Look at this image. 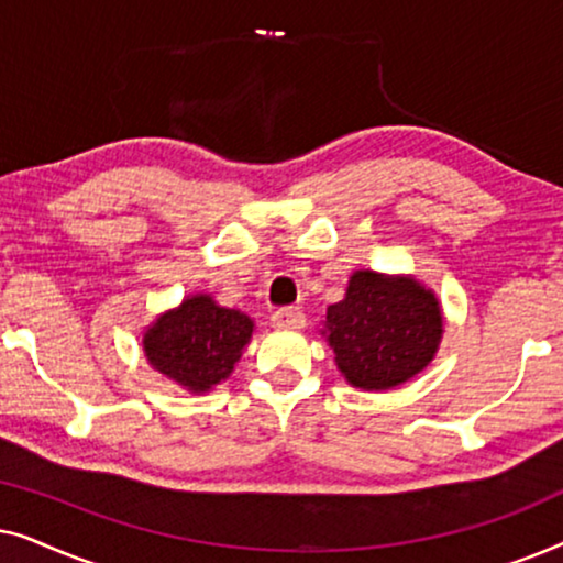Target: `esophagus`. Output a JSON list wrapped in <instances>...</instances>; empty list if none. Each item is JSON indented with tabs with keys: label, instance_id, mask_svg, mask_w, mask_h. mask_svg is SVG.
<instances>
[{
	"label": "esophagus",
	"instance_id": "34e87169",
	"mask_svg": "<svg viewBox=\"0 0 563 563\" xmlns=\"http://www.w3.org/2000/svg\"><path fill=\"white\" fill-rule=\"evenodd\" d=\"M272 322L282 330H299L305 328V312L299 307H282L272 314Z\"/></svg>",
	"mask_w": 563,
	"mask_h": 563
}]
</instances>
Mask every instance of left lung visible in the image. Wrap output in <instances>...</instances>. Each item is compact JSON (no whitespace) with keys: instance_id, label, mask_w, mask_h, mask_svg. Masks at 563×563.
I'll return each mask as SVG.
<instances>
[{"instance_id":"8db88e82","label":"left lung","mask_w":563,"mask_h":563,"mask_svg":"<svg viewBox=\"0 0 563 563\" xmlns=\"http://www.w3.org/2000/svg\"><path fill=\"white\" fill-rule=\"evenodd\" d=\"M320 335L351 387L395 389L435 358L443 338V310L435 291L405 274L358 268L345 297L330 305Z\"/></svg>"}]
</instances>
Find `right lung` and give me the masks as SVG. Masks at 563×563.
<instances>
[{
	"instance_id": "right-lung-1",
	"label": "right lung",
	"mask_w": 563,
	"mask_h": 563,
	"mask_svg": "<svg viewBox=\"0 0 563 563\" xmlns=\"http://www.w3.org/2000/svg\"><path fill=\"white\" fill-rule=\"evenodd\" d=\"M253 330L256 322L245 312L218 305L212 295H189L143 330V353L166 379L205 395L233 374Z\"/></svg>"
}]
</instances>
